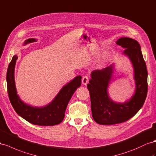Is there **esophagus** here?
Wrapping results in <instances>:
<instances>
[{"label":"esophagus","instance_id":"1","mask_svg":"<svg viewBox=\"0 0 156 156\" xmlns=\"http://www.w3.org/2000/svg\"><path fill=\"white\" fill-rule=\"evenodd\" d=\"M88 81H89V77H88V76H87V75L83 77L82 83H83V84H84V85H86L88 83Z\"/></svg>","mask_w":156,"mask_h":156}]
</instances>
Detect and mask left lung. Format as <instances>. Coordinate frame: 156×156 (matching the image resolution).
Here are the masks:
<instances>
[{"mask_svg": "<svg viewBox=\"0 0 156 156\" xmlns=\"http://www.w3.org/2000/svg\"><path fill=\"white\" fill-rule=\"evenodd\" d=\"M116 44L125 48L124 54L131 60L134 69L136 91L133 98L124 104H117L109 98L108 83L112 75V66L92 71L87 88L90 92L92 115L100 125L123 123L133 117L144 104L148 92V71L141 52L140 46L135 40L122 37Z\"/></svg>", "mask_w": 156, "mask_h": 156, "instance_id": "obj_1", "label": "left lung"}]
</instances>
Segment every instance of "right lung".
<instances>
[{"mask_svg": "<svg viewBox=\"0 0 156 156\" xmlns=\"http://www.w3.org/2000/svg\"><path fill=\"white\" fill-rule=\"evenodd\" d=\"M35 39H30L25 44L33 43ZM18 57L14 56L8 66L6 81L8 94L12 107L18 114L29 123L37 125H56L64 119L67 106L75 91L81 85V76H77L68 85L63 87L56 97L48 106L44 108H33L24 104L17 95L14 82V67Z\"/></svg>", "mask_w": 156, "mask_h": 156, "instance_id": "obj_1", "label": "right lung"}]
</instances>
